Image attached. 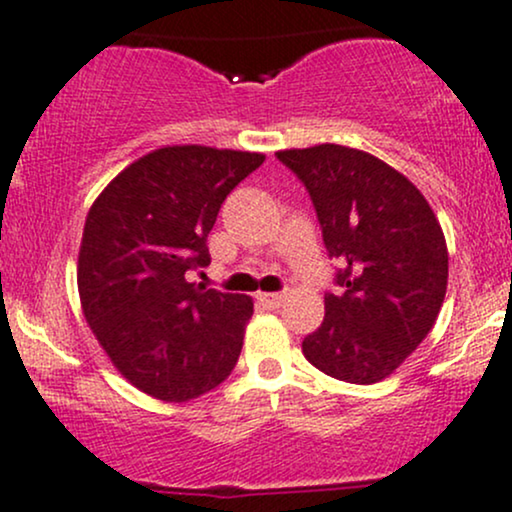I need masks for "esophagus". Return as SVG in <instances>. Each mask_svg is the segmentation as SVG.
<instances>
[{
	"label": "esophagus",
	"mask_w": 512,
	"mask_h": 512,
	"mask_svg": "<svg viewBox=\"0 0 512 512\" xmlns=\"http://www.w3.org/2000/svg\"><path fill=\"white\" fill-rule=\"evenodd\" d=\"M256 300L263 304V307L268 309H278L280 304L285 302V295H280V292H258Z\"/></svg>",
	"instance_id": "obj_1"
}]
</instances>
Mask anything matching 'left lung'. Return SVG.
<instances>
[{
	"label": "left lung",
	"mask_w": 512,
	"mask_h": 512,
	"mask_svg": "<svg viewBox=\"0 0 512 512\" xmlns=\"http://www.w3.org/2000/svg\"><path fill=\"white\" fill-rule=\"evenodd\" d=\"M307 186L329 256L343 263L338 295L302 353L324 375L382 382L423 343L447 292V244L423 193L375 154L343 145L280 149Z\"/></svg>",
	"instance_id": "8db88e82"
}]
</instances>
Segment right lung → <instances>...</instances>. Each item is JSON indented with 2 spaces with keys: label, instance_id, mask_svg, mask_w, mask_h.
I'll return each instance as SVG.
<instances>
[{
  "label": "right lung",
  "instance_id": "1",
  "mask_svg": "<svg viewBox=\"0 0 512 512\" xmlns=\"http://www.w3.org/2000/svg\"><path fill=\"white\" fill-rule=\"evenodd\" d=\"M263 159L166 145L125 166L89 208L77 261L84 319L113 367L154 399H198L237 365L254 300L186 273L208 266L220 205Z\"/></svg>",
  "mask_w": 512,
  "mask_h": 512
}]
</instances>
